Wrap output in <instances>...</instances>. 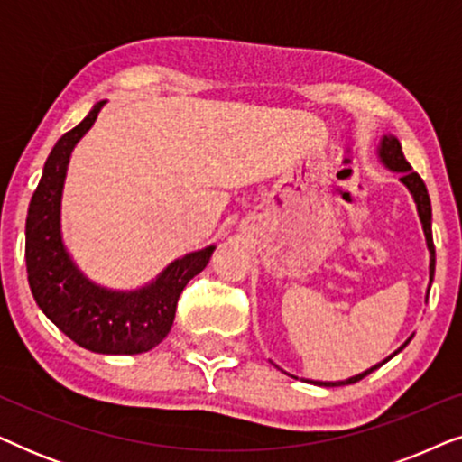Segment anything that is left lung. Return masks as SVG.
I'll return each instance as SVG.
<instances>
[{
	"instance_id": "obj_1",
	"label": "left lung",
	"mask_w": 462,
	"mask_h": 462,
	"mask_svg": "<svg viewBox=\"0 0 462 462\" xmlns=\"http://www.w3.org/2000/svg\"><path fill=\"white\" fill-rule=\"evenodd\" d=\"M378 157H381L384 168L393 170V172H400V180L408 187V191L412 193L416 210H419V217H420V223H422V231H425V237H427V248H429V252H431V263H429V288H431V282H433V275H435V245H433V233H431V199H429L425 182H422L420 176L416 174L412 166H410V163L406 162V157H403V151H402V144L395 136H391V134L383 136L381 144H378ZM427 294H429V290H427ZM410 340H412V337H410L406 343H403L400 349L393 353V356H397V353H400L403 346L410 343ZM393 356H389L387 359H391ZM387 359H384V362H387ZM384 362L372 365L370 370H365L357 376L346 378V381H334V383H330V381H309V383L319 384V387H343V384H353V383L362 381L364 376H368L370 372L381 368Z\"/></svg>"
}]
</instances>
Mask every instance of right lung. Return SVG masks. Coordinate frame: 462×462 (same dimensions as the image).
<instances>
[{
	"label": "right lung",
	"instance_id": "right-lung-1",
	"mask_svg": "<svg viewBox=\"0 0 462 462\" xmlns=\"http://www.w3.org/2000/svg\"><path fill=\"white\" fill-rule=\"evenodd\" d=\"M106 100L50 151L27 214V275L33 299L46 318L73 343L105 356H136L160 345L172 328L176 302L189 280L201 273L217 245L170 263L147 286L122 292L88 280L69 256L60 236V198L69 157L97 122Z\"/></svg>",
	"mask_w": 462,
	"mask_h": 462
}]
</instances>
